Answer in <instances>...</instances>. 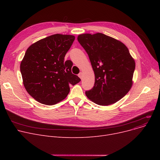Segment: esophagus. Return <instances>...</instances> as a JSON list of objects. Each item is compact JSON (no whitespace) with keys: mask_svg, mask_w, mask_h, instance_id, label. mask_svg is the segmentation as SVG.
Returning <instances> with one entry per match:
<instances>
[{"mask_svg":"<svg viewBox=\"0 0 160 160\" xmlns=\"http://www.w3.org/2000/svg\"><path fill=\"white\" fill-rule=\"evenodd\" d=\"M78 77L82 79V77H83V72H80L79 74H78Z\"/></svg>","mask_w":160,"mask_h":160,"instance_id":"obj_1","label":"esophagus"}]
</instances>
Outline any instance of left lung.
Returning <instances> with one entry per match:
<instances>
[{"label":"left lung","mask_w":160,"mask_h":160,"mask_svg":"<svg viewBox=\"0 0 160 160\" xmlns=\"http://www.w3.org/2000/svg\"><path fill=\"white\" fill-rule=\"evenodd\" d=\"M77 39L88 54L95 73L94 86L86 91V96L100 106L119 101L132 88L136 67L128 48L102 33H83Z\"/></svg>","instance_id":"8db88e82"}]
</instances>
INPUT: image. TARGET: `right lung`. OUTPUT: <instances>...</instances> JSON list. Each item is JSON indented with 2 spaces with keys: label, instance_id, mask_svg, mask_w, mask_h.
<instances>
[{
  "label": "right lung",
  "instance_id": "right-lung-1",
  "mask_svg": "<svg viewBox=\"0 0 160 160\" xmlns=\"http://www.w3.org/2000/svg\"><path fill=\"white\" fill-rule=\"evenodd\" d=\"M75 37L54 34L42 39L27 50L20 65L24 86L38 102L53 105L66 98L69 85L81 80L72 73V62H64Z\"/></svg>",
  "mask_w": 160,
  "mask_h": 160
}]
</instances>
